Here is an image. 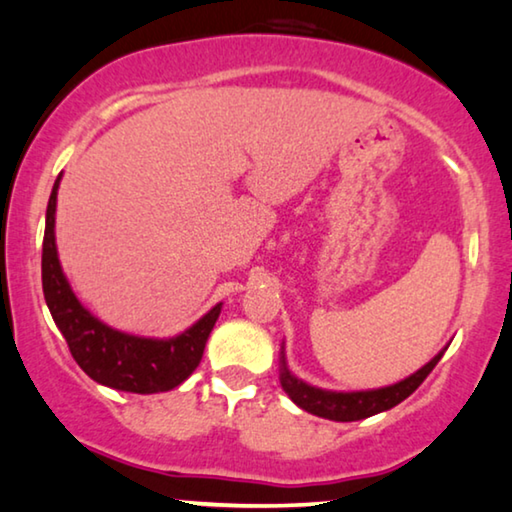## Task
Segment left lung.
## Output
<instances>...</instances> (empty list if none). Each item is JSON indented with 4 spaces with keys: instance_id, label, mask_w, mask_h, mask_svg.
I'll return each instance as SVG.
<instances>
[{
    "instance_id": "1",
    "label": "left lung",
    "mask_w": 512,
    "mask_h": 512,
    "mask_svg": "<svg viewBox=\"0 0 512 512\" xmlns=\"http://www.w3.org/2000/svg\"><path fill=\"white\" fill-rule=\"evenodd\" d=\"M441 357L443 352H438L429 364H424L420 371H415L413 376H408L397 385L380 387V390L369 392H329L320 390V387L306 385L304 380L294 378L292 373L287 371L283 357L280 359V362H283V369H280V385H283L287 397L297 403L299 408L308 410V413L334 422H355L376 413H383V410H390L403 399H408L410 394L424 383V378L434 371V366L441 362Z\"/></svg>"
}]
</instances>
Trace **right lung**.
<instances>
[{
	"mask_svg": "<svg viewBox=\"0 0 512 512\" xmlns=\"http://www.w3.org/2000/svg\"><path fill=\"white\" fill-rule=\"evenodd\" d=\"M60 176L53 185L46 211L43 234L41 283L43 297L50 308L57 329L69 345L71 357L92 380L106 387L134 394L169 392L183 383L197 369L204 355L208 334L218 320L222 304L211 308L197 325L169 341L139 338L106 327L90 315L74 297L64 278L55 248V201Z\"/></svg>",
	"mask_w": 512,
	"mask_h": 512,
	"instance_id": "right-lung-1",
	"label": "right lung"
}]
</instances>
